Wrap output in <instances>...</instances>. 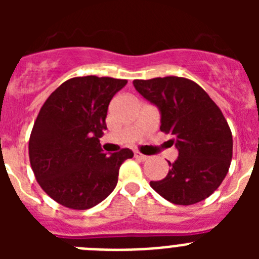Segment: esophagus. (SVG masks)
I'll return each instance as SVG.
<instances>
[{
	"label": "esophagus",
	"mask_w": 259,
	"mask_h": 259,
	"mask_svg": "<svg viewBox=\"0 0 259 259\" xmlns=\"http://www.w3.org/2000/svg\"><path fill=\"white\" fill-rule=\"evenodd\" d=\"M135 158L139 159V161H146V159H148V155H144L143 153L140 152H135Z\"/></svg>",
	"instance_id": "esophagus-1"
}]
</instances>
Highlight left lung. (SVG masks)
Returning <instances> with one entry per match:
<instances>
[{
	"instance_id": "1",
	"label": "left lung",
	"mask_w": 259,
	"mask_h": 259,
	"mask_svg": "<svg viewBox=\"0 0 259 259\" xmlns=\"http://www.w3.org/2000/svg\"><path fill=\"white\" fill-rule=\"evenodd\" d=\"M136 91L161 110V131L179 150L166 178L150 187L175 205L211 196L230 170L232 132L217 104L193 80L179 76L134 80Z\"/></svg>"
}]
</instances>
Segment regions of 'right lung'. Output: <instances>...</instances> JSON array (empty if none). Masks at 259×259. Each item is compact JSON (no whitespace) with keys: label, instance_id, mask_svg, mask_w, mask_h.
<instances>
[{"label":"right lung","instance_id":"obj_1","mask_svg":"<svg viewBox=\"0 0 259 259\" xmlns=\"http://www.w3.org/2000/svg\"><path fill=\"white\" fill-rule=\"evenodd\" d=\"M127 84L95 75L66 80L41 106L29 136L32 171L42 191L62 206L87 210L116 187L119 167L134 152L106 155L100 144L109 104Z\"/></svg>","mask_w":259,"mask_h":259}]
</instances>
